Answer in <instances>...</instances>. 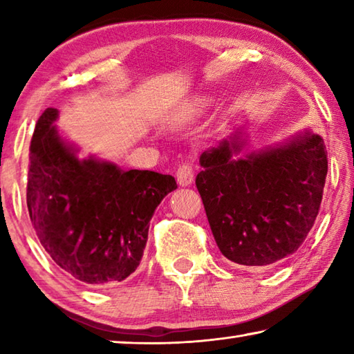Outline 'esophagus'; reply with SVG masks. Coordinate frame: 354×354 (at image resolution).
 <instances>
[{
    "label": "esophagus",
    "instance_id": "1",
    "mask_svg": "<svg viewBox=\"0 0 354 354\" xmlns=\"http://www.w3.org/2000/svg\"><path fill=\"white\" fill-rule=\"evenodd\" d=\"M194 164L192 162H183L179 164L176 170V179L179 185H189L194 181Z\"/></svg>",
    "mask_w": 354,
    "mask_h": 354
}]
</instances>
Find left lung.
I'll return each instance as SVG.
<instances>
[{
    "label": "left lung",
    "instance_id": "1",
    "mask_svg": "<svg viewBox=\"0 0 354 354\" xmlns=\"http://www.w3.org/2000/svg\"><path fill=\"white\" fill-rule=\"evenodd\" d=\"M241 131L200 158L196 175L207 221L226 259L261 267L295 253L319 214L328 153L319 134L232 159Z\"/></svg>",
    "mask_w": 354,
    "mask_h": 354
}]
</instances>
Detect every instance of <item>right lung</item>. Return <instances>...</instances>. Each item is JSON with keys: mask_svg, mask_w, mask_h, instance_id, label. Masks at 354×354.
I'll return each mask as SVG.
<instances>
[{"mask_svg": "<svg viewBox=\"0 0 354 354\" xmlns=\"http://www.w3.org/2000/svg\"><path fill=\"white\" fill-rule=\"evenodd\" d=\"M48 107L29 145L26 203L41 247L56 266L92 286L118 283L139 267L149 220L175 178L122 171L111 162L80 160Z\"/></svg>", "mask_w": 354, "mask_h": 354, "instance_id": "add662e5", "label": "right lung"}]
</instances>
